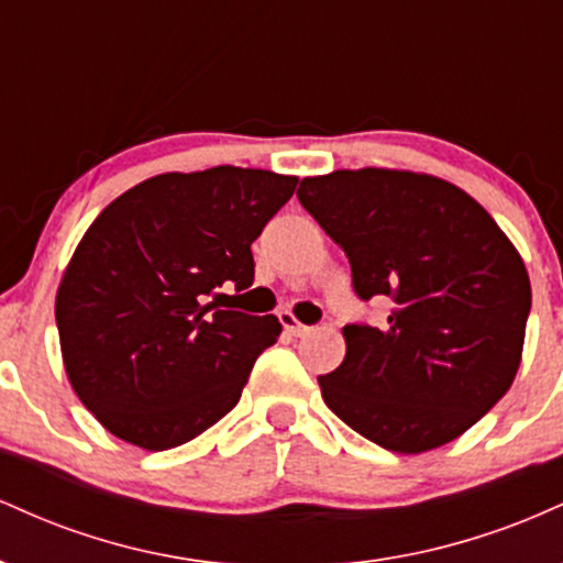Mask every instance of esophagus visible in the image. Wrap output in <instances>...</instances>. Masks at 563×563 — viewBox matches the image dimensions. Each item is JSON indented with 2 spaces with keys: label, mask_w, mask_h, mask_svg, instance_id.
I'll list each match as a JSON object with an SVG mask.
<instances>
[{
  "label": "esophagus",
  "mask_w": 563,
  "mask_h": 563,
  "mask_svg": "<svg viewBox=\"0 0 563 563\" xmlns=\"http://www.w3.org/2000/svg\"><path fill=\"white\" fill-rule=\"evenodd\" d=\"M280 322H283V328H286L290 335H307L309 333V328L301 325V322L296 320L290 312H280Z\"/></svg>",
  "instance_id": "obj_1"
}]
</instances>
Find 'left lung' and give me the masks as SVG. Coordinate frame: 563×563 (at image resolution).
Masks as SVG:
<instances>
[{
  "label": "left lung",
  "mask_w": 563,
  "mask_h": 563,
  "mask_svg": "<svg viewBox=\"0 0 563 563\" xmlns=\"http://www.w3.org/2000/svg\"><path fill=\"white\" fill-rule=\"evenodd\" d=\"M301 206L344 249L360 299L389 296L380 328H344L346 357L320 376L357 434L416 455L468 431L514 384L532 288L506 232L431 174L339 169L301 179Z\"/></svg>",
  "instance_id": "1"
}]
</instances>
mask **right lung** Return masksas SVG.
Listing matches in <instances>:
<instances>
[{
    "mask_svg": "<svg viewBox=\"0 0 563 563\" xmlns=\"http://www.w3.org/2000/svg\"><path fill=\"white\" fill-rule=\"evenodd\" d=\"M296 183L241 166L158 174L89 224L57 288L55 320L70 386L113 437L169 450L238 405L283 325L202 301H217L224 283H254L251 243Z\"/></svg>",
    "mask_w": 563,
    "mask_h": 563,
    "instance_id": "1",
    "label": "right lung"
}]
</instances>
